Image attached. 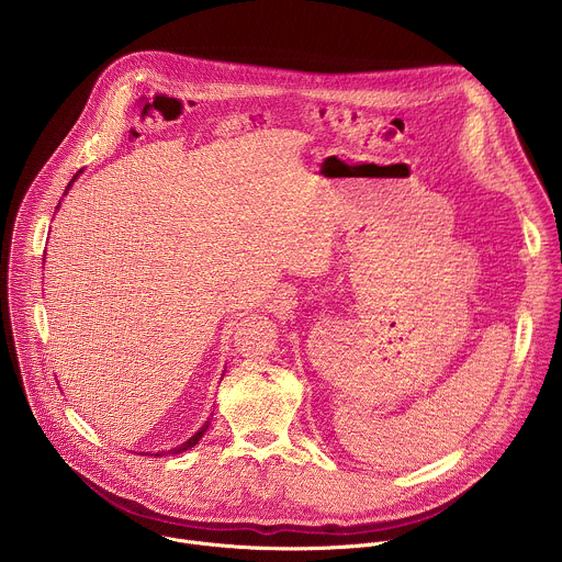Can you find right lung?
I'll return each instance as SVG.
<instances>
[{
	"label": "right lung",
	"instance_id": "right-lung-1",
	"mask_svg": "<svg viewBox=\"0 0 562 562\" xmlns=\"http://www.w3.org/2000/svg\"><path fill=\"white\" fill-rule=\"evenodd\" d=\"M75 178H77V176H75ZM75 178H72V180H75ZM68 187H70V184H68ZM209 425H211V418H209V420H206V423H204V425H202V429H200V431H198V434H195V436H191V438H189V440H187V442H182V445H180V447H176V449H171V451H169V453H182V451H187V449H191V447H195V445H198V442H200V438H202V436H204V431H206V429H209ZM155 456H159V453H155Z\"/></svg>",
	"mask_w": 562,
	"mask_h": 562
}]
</instances>
